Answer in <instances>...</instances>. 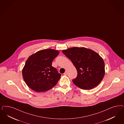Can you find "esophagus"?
I'll list each match as a JSON object with an SVG mask.
<instances>
[{"label":"esophagus","mask_w":124,"mask_h":124,"mask_svg":"<svg viewBox=\"0 0 124 124\" xmlns=\"http://www.w3.org/2000/svg\"><path fill=\"white\" fill-rule=\"evenodd\" d=\"M64 75H65V76H66V75H67V71H65V72L64 73Z\"/></svg>","instance_id":"1"}]
</instances>
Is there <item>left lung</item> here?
<instances>
[{
    "label": "left lung",
    "instance_id": "obj_1",
    "mask_svg": "<svg viewBox=\"0 0 124 124\" xmlns=\"http://www.w3.org/2000/svg\"><path fill=\"white\" fill-rule=\"evenodd\" d=\"M62 53L71 60L77 71L73 83L84 90L97 86L105 74V64L102 58L95 52L84 47H73Z\"/></svg>",
    "mask_w": 124,
    "mask_h": 124
}]
</instances>
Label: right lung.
I'll return each mask as SVG.
<instances>
[{
  "mask_svg": "<svg viewBox=\"0 0 124 124\" xmlns=\"http://www.w3.org/2000/svg\"><path fill=\"white\" fill-rule=\"evenodd\" d=\"M59 52L52 49L40 50L30 56L22 70L26 84L37 92H44L55 85L61 75L52 66Z\"/></svg>",
  "mask_w": 124,
  "mask_h": 124,
  "instance_id": "add662e5",
  "label": "right lung"
}]
</instances>
